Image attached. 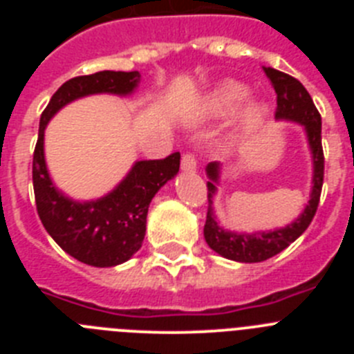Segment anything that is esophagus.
<instances>
[{
	"instance_id": "obj_1",
	"label": "esophagus",
	"mask_w": 354,
	"mask_h": 354,
	"mask_svg": "<svg viewBox=\"0 0 354 354\" xmlns=\"http://www.w3.org/2000/svg\"><path fill=\"white\" fill-rule=\"evenodd\" d=\"M180 168L183 171H195L196 170V159L193 154H184L183 161H180Z\"/></svg>"
}]
</instances>
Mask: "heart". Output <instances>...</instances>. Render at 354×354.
<instances>
[{
	"instance_id": "obj_1",
	"label": "heart",
	"mask_w": 354,
	"mask_h": 354,
	"mask_svg": "<svg viewBox=\"0 0 354 354\" xmlns=\"http://www.w3.org/2000/svg\"><path fill=\"white\" fill-rule=\"evenodd\" d=\"M248 86H245L243 83H237L234 80H227L209 92V95L205 97L204 101V111L209 117H228V115L236 113L237 109L248 101ZM264 106H250L245 115V120H243V127L245 129L257 127L262 122V118H264Z\"/></svg>"
}]
</instances>
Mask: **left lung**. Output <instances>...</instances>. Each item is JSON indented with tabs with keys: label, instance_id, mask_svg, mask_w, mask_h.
<instances>
[{
	"label": "left lung",
	"instance_id": "obj_1",
	"mask_svg": "<svg viewBox=\"0 0 354 354\" xmlns=\"http://www.w3.org/2000/svg\"><path fill=\"white\" fill-rule=\"evenodd\" d=\"M266 76L270 77L277 92V120L296 122L303 126L306 134V142L310 147L312 154V187L310 198L301 214L282 228H273L266 232H234V230H225L218 221H216L214 209H212V198L218 192L220 184L221 165L220 162H209L205 168V174L209 177L207 183V220L204 227V237L209 248L220 253L221 257L230 259L236 262H262L274 257L277 253L286 250L290 243L298 239L305 232L310 221L314 220L315 211L319 205V196H321V187H323L324 177V156L323 145H321V115L317 108L312 102V97L305 90L298 80L292 76L280 72L277 68L264 67Z\"/></svg>",
	"mask_w": 354,
	"mask_h": 354
}]
</instances>
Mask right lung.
Segmentation results:
<instances>
[{
  "instance_id": "right-lung-1",
  "label": "right lung",
  "mask_w": 354,
  "mask_h": 354,
  "mask_svg": "<svg viewBox=\"0 0 354 354\" xmlns=\"http://www.w3.org/2000/svg\"><path fill=\"white\" fill-rule=\"evenodd\" d=\"M140 77L138 71H101L72 77L56 90L40 117L39 140L33 152L37 212L56 245L71 257L95 268L122 264L142 248L150 202L177 175L180 154L174 152L165 159L136 161L108 195L80 202L60 192L49 177L44 156V131L68 102L95 93L127 97L138 88Z\"/></svg>"
}]
</instances>
